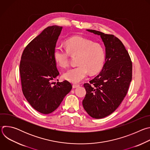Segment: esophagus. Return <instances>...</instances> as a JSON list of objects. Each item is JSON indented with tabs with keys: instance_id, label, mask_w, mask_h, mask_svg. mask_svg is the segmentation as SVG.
Listing matches in <instances>:
<instances>
[{
	"instance_id": "obj_1",
	"label": "esophagus",
	"mask_w": 150,
	"mask_h": 150,
	"mask_svg": "<svg viewBox=\"0 0 150 150\" xmlns=\"http://www.w3.org/2000/svg\"><path fill=\"white\" fill-rule=\"evenodd\" d=\"M79 84H75V83H74V84H73L72 85V87H73V88H76V87H79Z\"/></svg>"
}]
</instances>
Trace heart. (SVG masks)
<instances>
[{
  "label": "heart",
  "instance_id": "obj_1",
  "mask_svg": "<svg viewBox=\"0 0 150 150\" xmlns=\"http://www.w3.org/2000/svg\"><path fill=\"white\" fill-rule=\"evenodd\" d=\"M65 46L66 49L58 46L54 47L53 56L56 63L61 67H67L71 54L78 56V65L63 74L65 79L77 83L86 78L89 71L91 74H96L101 69L105 53L101 44L81 36H74L66 40Z\"/></svg>",
  "mask_w": 150,
  "mask_h": 150
}]
</instances>
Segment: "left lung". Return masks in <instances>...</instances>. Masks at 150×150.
Here are the masks:
<instances>
[{
    "mask_svg": "<svg viewBox=\"0 0 150 150\" xmlns=\"http://www.w3.org/2000/svg\"><path fill=\"white\" fill-rule=\"evenodd\" d=\"M100 35L105 47L101 71L83 87L85 110L92 117L101 119L114 112L127 94L132 78V63L122 41L113 34L87 30Z\"/></svg>",
    "mask_w": 150,
    "mask_h": 150,
    "instance_id": "obj_1",
    "label": "left lung"
}]
</instances>
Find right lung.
Here are the masks:
<instances>
[{
    "label": "right lung",
    "mask_w": 150,
    "mask_h": 150,
    "mask_svg": "<svg viewBox=\"0 0 150 150\" xmlns=\"http://www.w3.org/2000/svg\"><path fill=\"white\" fill-rule=\"evenodd\" d=\"M62 27H49L25 47L19 64L24 96L33 108L42 114L54 112L72 88L65 80L53 84L59 75L53 52Z\"/></svg>",
    "instance_id": "1"
}]
</instances>
